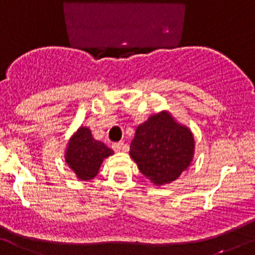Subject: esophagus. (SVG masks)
I'll list each match as a JSON object with an SVG mask.
<instances>
[{"label":"esophagus","instance_id":"1","mask_svg":"<svg viewBox=\"0 0 255 255\" xmlns=\"http://www.w3.org/2000/svg\"><path fill=\"white\" fill-rule=\"evenodd\" d=\"M112 147L115 152H119V151H122L123 147H124V142H115V143H113Z\"/></svg>","mask_w":255,"mask_h":255}]
</instances>
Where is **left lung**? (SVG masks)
Returning <instances> with one entry per match:
<instances>
[{"mask_svg":"<svg viewBox=\"0 0 255 255\" xmlns=\"http://www.w3.org/2000/svg\"><path fill=\"white\" fill-rule=\"evenodd\" d=\"M195 141L193 132L167 110L140 124L131 141L130 157L154 185L174 182L190 166Z\"/></svg>","mask_w":255,"mask_h":255,"instance_id":"obj_1","label":"left lung"}]
</instances>
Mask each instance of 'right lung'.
<instances>
[{"label":"right lung","instance_id":"obj_1","mask_svg":"<svg viewBox=\"0 0 255 255\" xmlns=\"http://www.w3.org/2000/svg\"><path fill=\"white\" fill-rule=\"evenodd\" d=\"M113 154V149L92 136L87 127H80L71 136L65 152V162L80 180L93 179L102 163Z\"/></svg>","mask_w":255,"mask_h":255}]
</instances>
